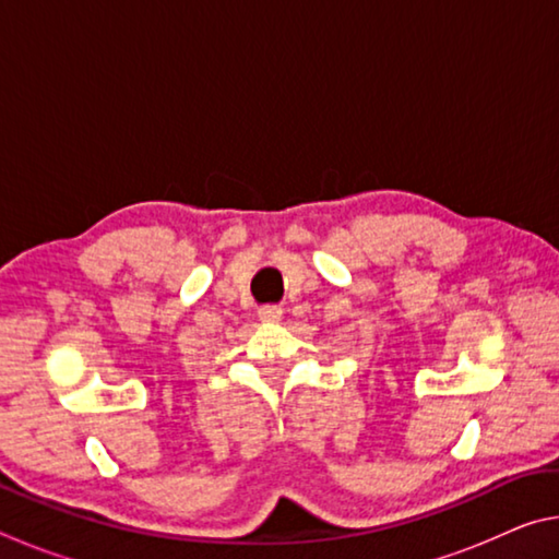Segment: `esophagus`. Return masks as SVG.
Here are the masks:
<instances>
[{"label": "esophagus", "instance_id": "1", "mask_svg": "<svg viewBox=\"0 0 559 559\" xmlns=\"http://www.w3.org/2000/svg\"><path fill=\"white\" fill-rule=\"evenodd\" d=\"M259 318L263 320V323H278V320L283 318V308L281 306H263V308H259Z\"/></svg>", "mask_w": 559, "mask_h": 559}]
</instances>
